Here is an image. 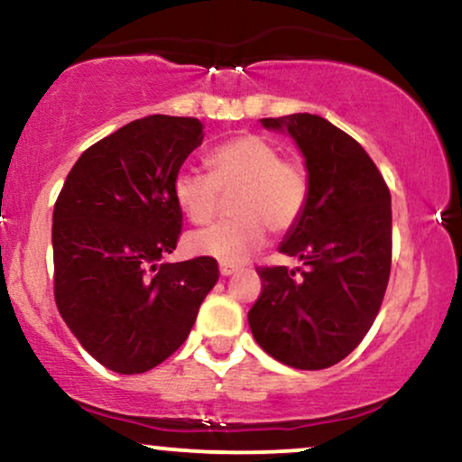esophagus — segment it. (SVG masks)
Wrapping results in <instances>:
<instances>
[{
  "instance_id": "1",
  "label": "esophagus",
  "mask_w": 462,
  "mask_h": 462,
  "mask_svg": "<svg viewBox=\"0 0 462 462\" xmlns=\"http://www.w3.org/2000/svg\"><path fill=\"white\" fill-rule=\"evenodd\" d=\"M236 272H238V267H235V264H226V263L219 264V273L226 275V278H227V275L236 273Z\"/></svg>"
}]
</instances>
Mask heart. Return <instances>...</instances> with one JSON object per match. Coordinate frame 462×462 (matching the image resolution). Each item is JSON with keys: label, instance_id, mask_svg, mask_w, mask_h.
<instances>
[{"label": "heart", "instance_id": "b5f03b06", "mask_svg": "<svg viewBox=\"0 0 462 462\" xmlns=\"http://www.w3.org/2000/svg\"><path fill=\"white\" fill-rule=\"evenodd\" d=\"M208 162L210 173L182 167L171 187L178 208L193 224L213 219L221 190H235L230 199L235 219L187 236V247L198 256L238 264L264 245L267 227L282 235L304 215L309 171L300 161L282 158L273 141L258 134L236 136L215 147Z\"/></svg>", "mask_w": 462, "mask_h": 462}]
</instances>
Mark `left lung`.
Wrapping results in <instances>:
<instances>
[{"instance_id": "1", "label": "left lung", "mask_w": 462, "mask_h": 462, "mask_svg": "<svg viewBox=\"0 0 462 462\" xmlns=\"http://www.w3.org/2000/svg\"><path fill=\"white\" fill-rule=\"evenodd\" d=\"M286 132L309 171V201L280 252L304 269L261 267L249 310L254 338L295 369H326L352 354L383 304L391 273V193L369 153L319 115L261 119Z\"/></svg>"}]
</instances>
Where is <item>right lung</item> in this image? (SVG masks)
Segmentation results:
<instances>
[{
	"instance_id": "add662e5",
	"label": "right lung",
	"mask_w": 462,
	"mask_h": 462,
	"mask_svg": "<svg viewBox=\"0 0 462 462\" xmlns=\"http://www.w3.org/2000/svg\"><path fill=\"white\" fill-rule=\"evenodd\" d=\"M201 141L193 116H143L88 147L56 199L58 312L116 374H143L171 356L219 280L215 258L161 263L182 230L173 178Z\"/></svg>"
}]
</instances>
